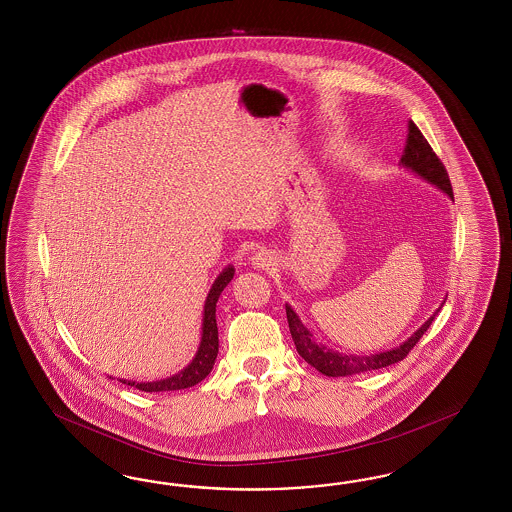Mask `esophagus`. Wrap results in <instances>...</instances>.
<instances>
[{
  "mask_svg": "<svg viewBox=\"0 0 512 512\" xmlns=\"http://www.w3.org/2000/svg\"><path fill=\"white\" fill-rule=\"evenodd\" d=\"M272 263H274V257H272V253L266 251V249L257 251V253L251 257V264H253L255 268H263V270H266L268 266H272Z\"/></svg>",
  "mask_w": 512,
  "mask_h": 512,
  "instance_id": "1",
  "label": "esophagus"
}]
</instances>
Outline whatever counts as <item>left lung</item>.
<instances>
[{
	"instance_id": "left-lung-1",
	"label": "left lung",
	"mask_w": 512,
	"mask_h": 512,
	"mask_svg": "<svg viewBox=\"0 0 512 512\" xmlns=\"http://www.w3.org/2000/svg\"><path fill=\"white\" fill-rule=\"evenodd\" d=\"M400 167L405 169V171L413 172L415 176H419L424 182L437 187L439 191H443L449 197L450 201H454L449 174L445 171L443 163L439 161V157L435 155L432 146L428 144V140L424 139V135L420 133L419 127L413 124V122H409V137H407V144H405V150H403L402 159H400ZM445 300L398 347H392V349L381 351V353H373V355H349V353H340V351L328 349L321 341L315 340L313 332L302 323V319L298 317V313L293 310L291 304H285V311H287L289 330H291V336H293V341H295L298 355L304 358L308 364H311L317 372L323 373V375H328V377H347V375H355V373L381 370V368H387L390 364H396V362H400V360L407 357V353L417 345V341L422 338V334L430 328L435 315L443 308Z\"/></svg>"
}]
</instances>
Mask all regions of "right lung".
<instances>
[{"mask_svg":"<svg viewBox=\"0 0 512 512\" xmlns=\"http://www.w3.org/2000/svg\"><path fill=\"white\" fill-rule=\"evenodd\" d=\"M234 278L233 264H227L219 276L214 279L202 310L201 341L197 347L195 357L186 368L174 373L171 377L157 379V381H133V379H120L124 385L139 388L144 392H169V390H182V388L195 387L202 379L212 372L216 364L217 351H219V340H217L216 304L223 289L231 283Z\"/></svg>","mask_w":512,"mask_h":512,"instance_id":"1","label":"right lung"}]
</instances>
